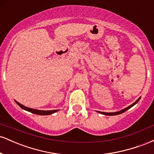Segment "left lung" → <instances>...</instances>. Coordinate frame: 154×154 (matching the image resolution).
I'll use <instances>...</instances> for the list:
<instances>
[{
	"label": "left lung",
	"instance_id": "left-lung-1",
	"mask_svg": "<svg viewBox=\"0 0 154 154\" xmlns=\"http://www.w3.org/2000/svg\"><path fill=\"white\" fill-rule=\"evenodd\" d=\"M140 99V98H138V99H137V100H136L135 102H134V103H132V104H131V105H130V106H128L127 108H125V109H122V110L119 111H116V112H109V113H108V112H102V111H98V113H100V114H103V115H107V116H114V115H118V114H122L123 112H125V111H126L127 110H128V109H130V108L133 106H135V104L137 103V102L139 101Z\"/></svg>",
	"mask_w": 154,
	"mask_h": 154
}]
</instances>
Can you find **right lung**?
<instances>
[{"label":"right lung","mask_w":154,"mask_h":154,"mask_svg":"<svg viewBox=\"0 0 154 154\" xmlns=\"http://www.w3.org/2000/svg\"><path fill=\"white\" fill-rule=\"evenodd\" d=\"M15 102H16V103H17V104H18L19 106L22 108V109H24V110L27 111H29V112L32 113V114H38V115H50V114H54V113H56V111H59V109H56V110H51V111L38 110V109H31V108L24 106V105H22V104H21L20 103H19V102H17V100H15Z\"/></svg>","instance_id":"obj_1"}]
</instances>
